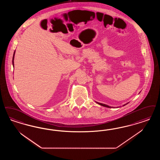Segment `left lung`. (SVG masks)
<instances>
[{"label":"left lung","mask_w":160,"mask_h":160,"mask_svg":"<svg viewBox=\"0 0 160 160\" xmlns=\"http://www.w3.org/2000/svg\"><path fill=\"white\" fill-rule=\"evenodd\" d=\"M98 104H99L100 105H102L103 107H107V108H112V107H109L108 105H105V104H103V103H99L97 102ZM126 104H128V103H126ZM126 104H125V105H124L123 106H124V105H126Z\"/></svg>","instance_id":"left-lung-1"}]
</instances>
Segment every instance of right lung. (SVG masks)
<instances>
[{"label":"right lung","mask_w":160,"mask_h":160,"mask_svg":"<svg viewBox=\"0 0 160 160\" xmlns=\"http://www.w3.org/2000/svg\"><path fill=\"white\" fill-rule=\"evenodd\" d=\"M15 51H14V53H13V58H12L13 67H14V64H13V59H14V55H15Z\"/></svg>","instance_id":"right-lung-1"}]
</instances>
